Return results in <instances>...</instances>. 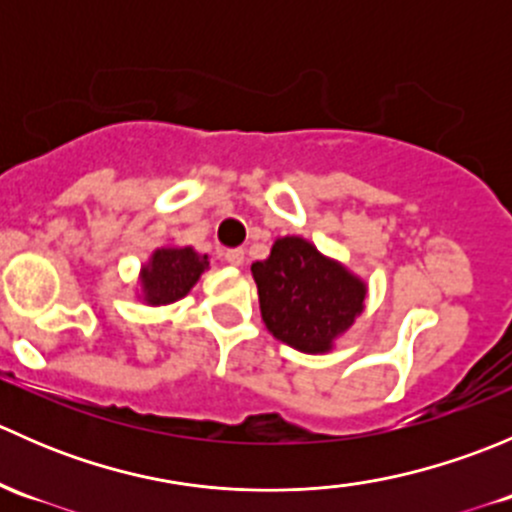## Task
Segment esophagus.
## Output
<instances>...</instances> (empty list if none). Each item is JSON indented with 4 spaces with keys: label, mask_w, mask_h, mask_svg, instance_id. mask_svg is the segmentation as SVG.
<instances>
[{
    "label": "esophagus",
    "mask_w": 512,
    "mask_h": 512,
    "mask_svg": "<svg viewBox=\"0 0 512 512\" xmlns=\"http://www.w3.org/2000/svg\"><path fill=\"white\" fill-rule=\"evenodd\" d=\"M225 260H227V265L242 267L245 265V250H227Z\"/></svg>",
    "instance_id": "1"
}]
</instances>
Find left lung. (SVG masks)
<instances>
[{
    "mask_svg": "<svg viewBox=\"0 0 512 512\" xmlns=\"http://www.w3.org/2000/svg\"><path fill=\"white\" fill-rule=\"evenodd\" d=\"M267 332L302 354H329L364 312L369 287L344 262L299 235L277 237L252 262Z\"/></svg>",
    "mask_w": 512,
    "mask_h": 512,
    "instance_id": "8db88e82",
    "label": "left lung"
}]
</instances>
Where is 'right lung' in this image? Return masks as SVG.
<instances>
[{
	"label": "right lung",
	"instance_id": "right-lung-1",
	"mask_svg": "<svg viewBox=\"0 0 512 512\" xmlns=\"http://www.w3.org/2000/svg\"><path fill=\"white\" fill-rule=\"evenodd\" d=\"M208 270L210 255L193 245H160L141 265L136 297L148 307H168L183 299Z\"/></svg>",
	"mask_w": 512,
	"mask_h": 512
}]
</instances>
